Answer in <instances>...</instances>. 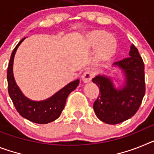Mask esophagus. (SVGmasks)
Masks as SVG:
<instances>
[{"label": "esophagus", "mask_w": 154, "mask_h": 154, "mask_svg": "<svg viewBox=\"0 0 154 154\" xmlns=\"http://www.w3.org/2000/svg\"><path fill=\"white\" fill-rule=\"evenodd\" d=\"M93 77V73L91 71L87 70L85 71V73H83V75L81 76V78H82V81H83L84 83H88L91 81V78Z\"/></svg>", "instance_id": "1"}]
</instances>
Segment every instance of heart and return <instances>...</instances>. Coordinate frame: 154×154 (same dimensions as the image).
<instances>
[{"mask_svg":"<svg viewBox=\"0 0 154 154\" xmlns=\"http://www.w3.org/2000/svg\"><path fill=\"white\" fill-rule=\"evenodd\" d=\"M86 43L88 47L97 48L96 58L99 60L110 57L116 49L114 38L103 30H93L88 33Z\"/></svg>","mask_w":154,"mask_h":154,"instance_id":"b5f03b06","label":"heart"}]
</instances>
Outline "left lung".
<instances>
[{
	"instance_id": "obj_1",
	"label": "left lung",
	"mask_w": 154,
	"mask_h": 154,
	"mask_svg": "<svg viewBox=\"0 0 154 154\" xmlns=\"http://www.w3.org/2000/svg\"><path fill=\"white\" fill-rule=\"evenodd\" d=\"M128 55L130 57L113 64L123 74L122 85L117 87L113 77L105 74H98L92 79L100 89L93 109L104 123L117 125L131 118L138 111L145 95L144 63L134 45H131Z\"/></svg>"
}]
</instances>
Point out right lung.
Wrapping results in <instances>:
<instances>
[{
  "label": "right lung",
  "instance_id": "right-lung-1",
  "mask_svg": "<svg viewBox=\"0 0 154 154\" xmlns=\"http://www.w3.org/2000/svg\"><path fill=\"white\" fill-rule=\"evenodd\" d=\"M25 39L26 37H24L19 41L14 48L10 58L7 73L8 94L15 109L22 117L33 123L43 125L50 123L59 118L61 115L62 111L65 107L67 97L71 91L77 88L80 80L77 79L72 81L45 100L34 101L28 99L17 85L13 74V63L15 52Z\"/></svg>",
  "mask_w": 154,
  "mask_h": 154
}]
</instances>
